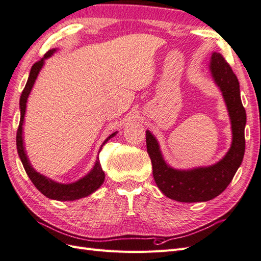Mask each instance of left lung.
I'll return each mask as SVG.
<instances>
[{
	"instance_id": "8db88e82",
	"label": "left lung",
	"mask_w": 261,
	"mask_h": 261,
	"mask_svg": "<svg viewBox=\"0 0 261 261\" xmlns=\"http://www.w3.org/2000/svg\"><path fill=\"white\" fill-rule=\"evenodd\" d=\"M210 69L226 102L232 122L233 141L226 155L209 168L178 171L164 162L155 138L146 132L147 151L152 163V174L160 191L171 199L197 202L213 199L231 183L240 168L245 152L246 111L242 105L240 83L222 54H212Z\"/></svg>"
}]
</instances>
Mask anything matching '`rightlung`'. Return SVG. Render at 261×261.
I'll list each match as a JSON object with an SVG mask.
<instances>
[{
  "label": "right lung",
  "instance_id": "right-lung-1",
  "mask_svg": "<svg viewBox=\"0 0 261 261\" xmlns=\"http://www.w3.org/2000/svg\"><path fill=\"white\" fill-rule=\"evenodd\" d=\"M55 50H50L44 54V57L37 61L35 64L31 67L30 74L28 77L27 84L23 88L21 96H20V101H19V106H20V121L18 125V129L16 134V145H17V151L19 154V158L21 160V163L23 165V169H25L27 175L29 176L30 180L33 181V184L36 186L39 192H41L44 196L48 197V198L54 199V200H62V201H66V200H75V199H80L83 198V197H87L88 195L92 194L94 191L102 185V183L105 181V172L102 170L101 163L99 159L97 160L96 164H94V168L92 171L89 173L88 175H86L84 178L80 179L78 181H75L73 184H59L55 183V181L44 177L43 175L39 174L33 168L27 159L25 150H23L22 146V136H21V132H22V123H23V116H25V111H26V102L27 98L30 93L31 88L35 84L36 78L39 74V70L41 69L43 62L46 58H49L50 55L54 52ZM115 135V133L111 134L105 141L102 146H103L107 141L113 137ZM101 146V148H102ZM100 148V149H101Z\"/></svg>",
  "mask_w": 261,
  "mask_h": 261
}]
</instances>
